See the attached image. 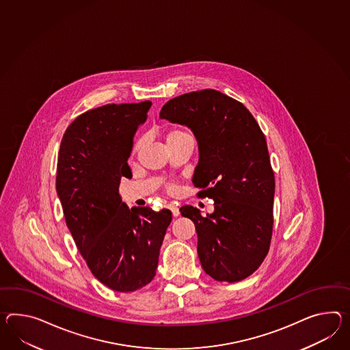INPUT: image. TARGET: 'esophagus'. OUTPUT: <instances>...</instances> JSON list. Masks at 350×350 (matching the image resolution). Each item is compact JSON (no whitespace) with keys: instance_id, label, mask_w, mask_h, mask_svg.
Instances as JSON below:
<instances>
[{"instance_id":"1","label":"esophagus","mask_w":350,"mask_h":350,"mask_svg":"<svg viewBox=\"0 0 350 350\" xmlns=\"http://www.w3.org/2000/svg\"><path fill=\"white\" fill-rule=\"evenodd\" d=\"M168 208H170V210H171L172 215H173V216H174V217H177V216H178L179 208H178V207H177V206L174 205V204H173V202H172V204H168Z\"/></svg>"}]
</instances>
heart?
Segmentation results:
<instances>
[{
	"instance_id": "b5f03b06",
	"label": "heart",
	"mask_w": 350,
	"mask_h": 350,
	"mask_svg": "<svg viewBox=\"0 0 350 350\" xmlns=\"http://www.w3.org/2000/svg\"><path fill=\"white\" fill-rule=\"evenodd\" d=\"M180 134H183L182 130H172L171 133H168L167 135V142H170L173 137H178ZM139 148H140V142H137V144L134 145V152H137ZM171 189H174V186H171Z\"/></svg>"
}]
</instances>
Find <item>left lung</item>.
Returning <instances> with one entry per match:
<instances>
[{
    "mask_svg": "<svg viewBox=\"0 0 350 350\" xmlns=\"http://www.w3.org/2000/svg\"><path fill=\"white\" fill-rule=\"evenodd\" d=\"M161 119L191 129L200 159L192 182L197 196L213 198L215 211L179 208L196 226L201 265L219 282L256 272L269 252L274 173L265 134L247 107L216 90L180 94L165 103Z\"/></svg>",
    "mask_w": 350,
    "mask_h": 350,
    "instance_id": "left-lung-1",
    "label": "left lung"
}]
</instances>
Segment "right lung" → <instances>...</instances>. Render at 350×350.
<instances>
[{"instance_id": "obj_1", "label": "right lung", "mask_w": 350, "mask_h": 350, "mask_svg": "<svg viewBox=\"0 0 350 350\" xmlns=\"http://www.w3.org/2000/svg\"><path fill=\"white\" fill-rule=\"evenodd\" d=\"M152 103H109L79 115L60 143L57 192L81 256L98 281L133 292L155 275L172 213L121 202L122 177H131L133 137Z\"/></svg>"}]
</instances>
